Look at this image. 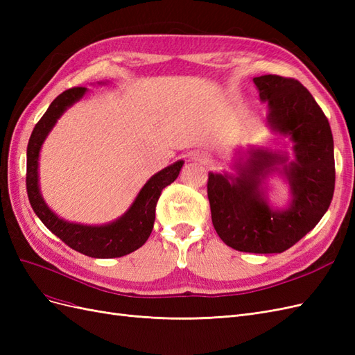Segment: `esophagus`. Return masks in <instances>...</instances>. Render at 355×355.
Wrapping results in <instances>:
<instances>
[{
	"label": "esophagus",
	"instance_id": "esophagus-1",
	"mask_svg": "<svg viewBox=\"0 0 355 355\" xmlns=\"http://www.w3.org/2000/svg\"><path fill=\"white\" fill-rule=\"evenodd\" d=\"M192 159L197 161V163H200V164H207L210 161V154L204 153V151H197L192 154Z\"/></svg>",
	"mask_w": 355,
	"mask_h": 355
}]
</instances>
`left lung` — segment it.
Listing matches in <instances>:
<instances>
[{"mask_svg":"<svg viewBox=\"0 0 355 355\" xmlns=\"http://www.w3.org/2000/svg\"><path fill=\"white\" fill-rule=\"evenodd\" d=\"M266 124L292 141L287 151L250 146L237 151L232 170L209 173L211 222L220 240L239 252L283 253L324 216L335 191L333 136L324 112L302 84L278 75L253 78ZM282 174L291 188L284 209L267 200V178Z\"/></svg>","mask_w":355,"mask_h":355,"instance_id":"1","label":"left lung"}]
</instances>
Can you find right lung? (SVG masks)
<instances>
[{"mask_svg":"<svg viewBox=\"0 0 355 355\" xmlns=\"http://www.w3.org/2000/svg\"><path fill=\"white\" fill-rule=\"evenodd\" d=\"M87 93L85 87H73L59 94L34 127L26 151V189L32 209L46 227L71 249L98 259L121 257L137 250L154 228L155 206L163 191L179 176L184 159L159 170L139 191L132 206L120 218L103 225H84L62 219L42 198L40 189V153L59 118Z\"/></svg>","mask_w":355,"mask_h":355,"instance_id":"obj_1","label":"right lung"}]
</instances>
